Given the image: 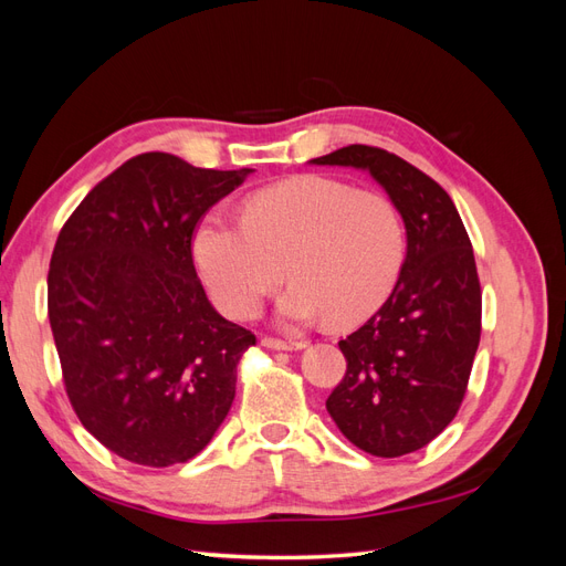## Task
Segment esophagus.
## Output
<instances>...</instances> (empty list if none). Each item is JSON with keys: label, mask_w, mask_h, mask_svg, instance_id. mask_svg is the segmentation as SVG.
Returning a JSON list of instances; mask_svg holds the SVG:
<instances>
[{"label": "esophagus", "mask_w": 566, "mask_h": 566, "mask_svg": "<svg viewBox=\"0 0 566 566\" xmlns=\"http://www.w3.org/2000/svg\"><path fill=\"white\" fill-rule=\"evenodd\" d=\"M262 347L266 349H276V352H300L306 347V342H293V339H276V337H264Z\"/></svg>", "instance_id": "esophagus-1"}]
</instances>
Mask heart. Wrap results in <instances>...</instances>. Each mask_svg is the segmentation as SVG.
<instances>
[{"label":"heart","mask_w":566,"mask_h":566,"mask_svg":"<svg viewBox=\"0 0 566 566\" xmlns=\"http://www.w3.org/2000/svg\"><path fill=\"white\" fill-rule=\"evenodd\" d=\"M193 256L219 310L233 318L260 314L285 281L283 325L328 316L349 328L389 300L406 262V229L394 202L375 191L302 175L269 186L245 202L243 219L205 214Z\"/></svg>","instance_id":"1"}]
</instances>
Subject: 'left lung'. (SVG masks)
I'll use <instances>...</instances> for the list:
<instances>
[{
	"mask_svg": "<svg viewBox=\"0 0 566 566\" xmlns=\"http://www.w3.org/2000/svg\"><path fill=\"white\" fill-rule=\"evenodd\" d=\"M312 165L364 169L406 227V262L389 300L339 349L347 373L325 401L354 447L399 458L447 430L465 397L482 333L472 243L443 188L394 153L364 144Z\"/></svg>",
	"mask_w": 566,
	"mask_h": 566,
	"instance_id": "8db88e82",
	"label": "left lung"
}]
</instances>
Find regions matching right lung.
Returning <instances> with one entry per match:
<instances>
[{
    "label": "right lung",
    "mask_w": 566,
    "mask_h": 566,
    "mask_svg": "<svg viewBox=\"0 0 566 566\" xmlns=\"http://www.w3.org/2000/svg\"><path fill=\"white\" fill-rule=\"evenodd\" d=\"M254 169H205L144 153L96 184L49 264V323L84 430L119 458L169 468L208 447L254 335L198 281L200 217Z\"/></svg>",
    "instance_id": "obj_1"
}]
</instances>
